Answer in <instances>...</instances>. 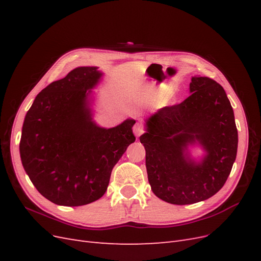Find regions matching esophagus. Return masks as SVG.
Here are the masks:
<instances>
[{
    "label": "esophagus",
    "instance_id": "esophagus-1",
    "mask_svg": "<svg viewBox=\"0 0 261 261\" xmlns=\"http://www.w3.org/2000/svg\"><path fill=\"white\" fill-rule=\"evenodd\" d=\"M133 132H134V134H135V135H136L137 137H139V136L141 135V134H143V133L145 132L143 124H141V123H136L135 125H134Z\"/></svg>",
    "mask_w": 261,
    "mask_h": 261
}]
</instances>
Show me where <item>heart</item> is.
I'll return each mask as SVG.
<instances>
[{"mask_svg":"<svg viewBox=\"0 0 261 261\" xmlns=\"http://www.w3.org/2000/svg\"><path fill=\"white\" fill-rule=\"evenodd\" d=\"M167 93V89L159 87H143L135 89L130 93V99L134 101H155Z\"/></svg>","mask_w":261,"mask_h":261,"instance_id":"obj_1","label":"heart"}]
</instances>
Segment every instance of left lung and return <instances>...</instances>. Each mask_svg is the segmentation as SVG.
<instances>
[{
	"label": "left lung",
	"instance_id": "left-lung-1",
	"mask_svg": "<svg viewBox=\"0 0 261 261\" xmlns=\"http://www.w3.org/2000/svg\"><path fill=\"white\" fill-rule=\"evenodd\" d=\"M191 96L164 107L146 122L139 137L153 194L173 204L206 200L223 187L238 152L234 112L223 87L209 77H193ZM196 141L207 154L200 164L189 159Z\"/></svg>",
	"mask_w": 261,
	"mask_h": 261
}]
</instances>
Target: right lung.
Listing matches in <instances>:
<instances>
[{"label":"right lung","mask_w":261,"mask_h":261,"mask_svg":"<svg viewBox=\"0 0 261 261\" xmlns=\"http://www.w3.org/2000/svg\"><path fill=\"white\" fill-rule=\"evenodd\" d=\"M97 69L77 67L46 86L23 121L22 167L38 192L60 206L101 198L114 165L136 139L134 120L108 129L92 122L87 90L102 76Z\"/></svg>","instance_id":"add662e5"}]
</instances>
